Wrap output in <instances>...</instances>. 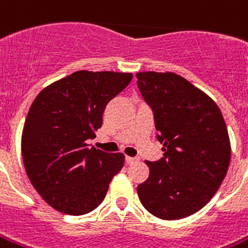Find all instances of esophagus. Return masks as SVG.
Wrapping results in <instances>:
<instances>
[{"label": "esophagus", "mask_w": 248, "mask_h": 248, "mask_svg": "<svg viewBox=\"0 0 248 248\" xmlns=\"http://www.w3.org/2000/svg\"><path fill=\"white\" fill-rule=\"evenodd\" d=\"M137 161H140L138 157H130V156H126V163H127V164H134V163H137Z\"/></svg>", "instance_id": "obj_1"}]
</instances>
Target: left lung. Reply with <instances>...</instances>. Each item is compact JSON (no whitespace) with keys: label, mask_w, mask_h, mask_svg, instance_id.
Returning <instances> with one entry per match:
<instances>
[{"label":"left lung","mask_w":248,"mask_h":248,"mask_svg":"<svg viewBox=\"0 0 248 248\" xmlns=\"http://www.w3.org/2000/svg\"><path fill=\"white\" fill-rule=\"evenodd\" d=\"M137 85L152 107L164 157L145 161L149 178L138 185L142 206L163 220L191 216L223 183L231 141L215 100L182 76L140 72Z\"/></svg>","instance_id":"obj_1"}]
</instances>
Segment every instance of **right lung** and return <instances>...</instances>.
Returning <instances> with one entry per match:
<instances>
[{
    "mask_svg": "<svg viewBox=\"0 0 248 248\" xmlns=\"http://www.w3.org/2000/svg\"><path fill=\"white\" fill-rule=\"evenodd\" d=\"M131 73L78 70L47 85L31 104L21 134V155L32 186L61 213L96 209L124 163V153L89 148L103 112L127 87Z\"/></svg>",
    "mask_w": 248,
    "mask_h": 248,
    "instance_id": "obj_1",
    "label": "right lung"
}]
</instances>
